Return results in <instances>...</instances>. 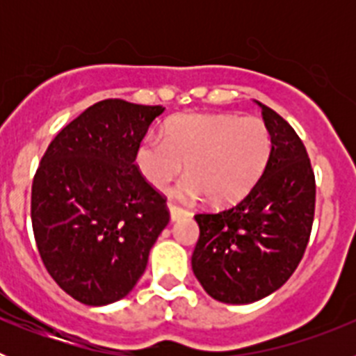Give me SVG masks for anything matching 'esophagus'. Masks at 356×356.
Wrapping results in <instances>:
<instances>
[{
	"label": "esophagus",
	"mask_w": 356,
	"mask_h": 356,
	"mask_svg": "<svg viewBox=\"0 0 356 356\" xmlns=\"http://www.w3.org/2000/svg\"><path fill=\"white\" fill-rule=\"evenodd\" d=\"M169 212H171V221H178V219H181V217L191 216L188 210L181 209V207L175 205V203H169Z\"/></svg>",
	"instance_id": "34e87169"
}]
</instances>
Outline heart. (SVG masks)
I'll use <instances>...</instances> for the list:
<instances>
[{"label": "heart", "mask_w": 356, "mask_h": 356, "mask_svg": "<svg viewBox=\"0 0 356 356\" xmlns=\"http://www.w3.org/2000/svg\"><path fill=\"white\" fill-rule=\"evenodd\" d=\"M271 147V131L260 118L185 114L169 119L163 135H147L137 151V168L151 187L168 193L185 163L181 196L205 194L213 205H229L259 181Z\"/></svg>", "instance_id": "b5f03b06"}]
</instances>
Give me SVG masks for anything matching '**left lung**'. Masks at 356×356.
<instances>
[{
    "label": "left lung",
    "mask_w": 356,
    "mask_h": 356,
    "mask_svg": "<svg viewBox=\"0 0 356 356\" xmlns=\"http://www.w3.org/2000/svg\"><path fill=\"white\" fill-rule=\"evenodd\" d=\"M271 131V156L250 194L200 212L193 271L213 300L259 301L278 291L303 259L316 210V176L305 144L275 110L257 102Z\"/></svg>",
    "instance_id": "obj_1"
}]
</instances>
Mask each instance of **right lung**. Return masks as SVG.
<instances>
[{
    "label": "right lung",
    "mask_w": 356,
    "mask_h": 356,
    "mask_svg": "<svg viewBox=\"0 0 356 356\" xmlns=\"http://www.w3.org/2000/svg\"><path fill=\"white\" fill-rule=\"evenodd\" d=\"M163 106L103 99L72 119L44 153L31 184V226L62 291L90 307L130 294L169 222L165 196L135 159Z\"/></svg>",
    "instance_id": "obj_1"
}]
</instances>
